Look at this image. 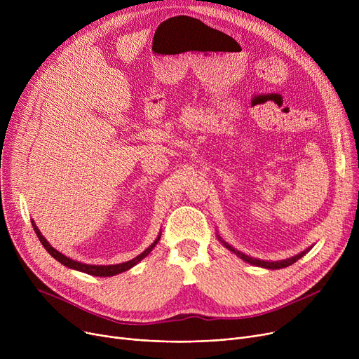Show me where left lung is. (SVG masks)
I'll list each match as a JSON object with an SVG mask.
<instances>
[{
    "mask_svg": "<svg viewBox=\"0 0 359 359\" xmlns=\"http://www.w3.org/2000/svg\"><path fill=\"white\" fill-rule=\"evenodd\" d=\"M221 243H224V241L221 240ZM224 246L227 248L229 250L234 252L236 255H238L243 260L249 262L250 265L260 266V268H266V269H280V268H287V266L292 265V263H295L298 259L303 257V256L306 255V252H309V250H310V249H309V250H306V252H303V253H299V255H297V256H294V257H291V259H287V260H280V262H265V260H257V259H253V257H249V256H246V255H243V253L237 252L234 248H231L230 244H227V243H224Z\"/></svg>",
    "mask_w": 359,
    "mask_h": 359,
    "instance_id": "left-lung-1",
    "label": "left lung"
}]
</instances>
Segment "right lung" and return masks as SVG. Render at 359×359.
Listing matches in <instances>:
<instances>
[{
	"instance_id": "1",
	"label": "right lung",
	"mask_w": 359,
	"mask_h": 359,
	"mask_svg": "<svg viewBox=\"0 0 359 359\" xmlns=\"http://www.w3.org/2000/svg\"><path fill=\"white\" fill-rule=\"evenodd\" d=\"M32 225H33V229H34L36 236L39 237V240H41V243H42V246L48 250V253H49L52 257H55L56 260L61 262L64 266H68V268H71V269L80 271V272H84V273L93 275V276H113V275H118V273H121V272H125V271L130 269L132 266H135L140 260H142V259H144V257H145L151 250H153V249H154V246H156V244H157V243H158V240H160V236H158V237L156 238V241H154L153 244H151V246H149L148 249H145L141 255H138L137 257H134V259L129 260V262L119 263V265L97 266V265H86V263H81V262H77V260H72V259H69V257L64 256L62 253H60L58 250H55V249L50 246V244L46 241V238L41 234V231L37 230V227H36L33 221H32Z\"/></svg>"
}]
</instances>
